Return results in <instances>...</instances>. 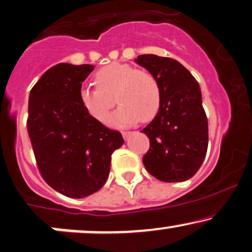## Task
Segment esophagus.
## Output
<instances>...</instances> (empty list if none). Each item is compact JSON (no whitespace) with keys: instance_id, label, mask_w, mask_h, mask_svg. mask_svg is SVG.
<instances>
[{"instance_id":"obj_1","label":"esophagus","mask_w":252,"mask_h":252,"mask_svg":"<svg viewBox=\"0 0 252 252\" xmlns=\"http://www.w3.org/2000/svg\"><path fill=\"white\" fill-rule=\"evenodd\" d=\"M121 134H123V136H124V139H128L129 136H131V134H132V132H128V131H124V132H121Z\"/></svg>"}]
</instances>
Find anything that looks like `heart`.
<instances>
[{
  "label": "heart",
  "instance_id": "b5f03b06",
  "mask_svg": "<svg viewBox=\"0 0 252 252\" xmlns=\"http://www.w3.org/2000/svg\"><path fill=\"white\" fill-rule=\"evenodd\" d=\"M94 84L97 89H80L79 101L86 113L98 123H107L116 105L114 97L121 105L111 120L116 125H132L139 120L147 123L159 112L160 85L150 71L111 63L95 72Z\"/></svg>",
  "mask_w": 252,
  "mask_h": 252
}]
</instances>
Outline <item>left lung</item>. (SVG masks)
I'll use <instances>...</instances> for the list:
<instances>
[{
	"label": "left lung",
	"instance_id": "8db88e82",
	"mask_svg": "<svg viewBox=\"0 0 252 252\" xmlns=\"http://www.w3.org/2000/svg\"><path fill=\"white\" fill-rule=\"evenodd\" d=\"M135 62L153 74L161 90L159 112L141 131L150 139L142 162L160 181H186L200 169L208 148V120L200 86L172 58L141 55Z\"/></svg>",
	"mask_w": 252,
	"mask_h": 252
}]
</instances>
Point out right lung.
<instances>
[{
	"mask_svg": "<svg viewBox=\"0 0 252 252\" xmlns=\"http://www.w3.org/2000/svg\"><path fill=\"white\" fill-rule=\"evenodd\" d=\"M93 65L61 63L40 77L29 95L28 134L44 181L61 194L83 198L105 185L121 133L86 113L82 83Z\"/></svg>",
	"mask_w": 252,
	"mask_h": 252,
	"instance_id": "right-lung-1",
	"label": "right lung"
}]
</instances>
